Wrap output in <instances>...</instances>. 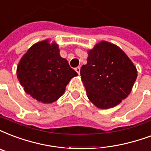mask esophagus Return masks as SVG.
Listing matches in <instances>:
<instances>
[{
	"mask_svg": "<svg viewBox=\"0 0 151 151\" xmlns=\"http://www.w3.org/2000/svg\"><path fill=\"white\" fill-rule=\"evenodd\" d=\"M76 71L77 73H78L79 75L80 74V67H77L76 68Z\"/></svg>",
	"mask_w": 151,
	"mask_h": 151,
	"instance_id": "34e87169",
	"label": "esophagus"
}]
</instances>
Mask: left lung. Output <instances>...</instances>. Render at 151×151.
<instances>
[{
	"mask_svg": "<svg viewBox=\"0 0 151 151\" xmlns=\"http://www.w3.org/2000/svg\"><path fill=\"white\" fill-rule=\"evenodd\" d=\"M87 61L80 69V76L93 104L100 109H108L127 97L138 74L123 50L101 41L88 51Z\"/></svg>",
	"mask_w": 151,
	"mask_h": 151,
	"instance_id": "obj_1",
	"label": "left lung"
}]
</instances>
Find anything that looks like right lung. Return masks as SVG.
<instances>
[{"mask_svg":"<svg viewBox=\"0 0 151 151\" xmlns=\"http://www.w3.org/2000/svg\"><path fill=\"white\" fill-rule=\"evenodd\" d=\"M17 75L24 91L44 104L56 101L71 78L78 76L60 56L58 45H51L48 40L28 50L18 63Z\"/></svg>","mask_w":151,"mask_h":151,"instance_id":"1","label":"right lung"}]
</instances>
